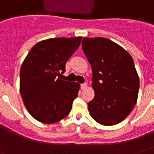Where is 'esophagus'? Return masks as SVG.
Listing matches in <instances>:
<instances>
[{"mask_svg":"<svg viewBox=\"0 0 154 154\" xmlns=\"http://www.w3.org/2000/svg\"><path fill=\"white\" fill-rule=\"evenodd\" d=\"M87 87V85L86 83L81 84V89H82V90H85Z\"/></svg>","mask_w":154,"mask_h":154,"instance_id":"esophagus-1","label":"esophagus"}]
</instances>
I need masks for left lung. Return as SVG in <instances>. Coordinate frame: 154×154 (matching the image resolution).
<instances>
[{"label": "left lung", "mask_w": 154, "mask_h": 154, "mask_svg": "<svg viewBox=\"0 0 154 154\" xmlns=\"http://www.w3.org/2000/svg\"><path fill=\"white\" fill-rule=\"evenodd\" d=\"M82 50L92 69L95 97L88 103L91 116L103 125L125 119L138 99L139 78L132 57L108 38H83Z\"/></svg>", "instance_id": "1"}]
</instances>
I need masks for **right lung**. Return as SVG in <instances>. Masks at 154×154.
<instances>
[{"instance_id": "right-lung-1", "label": "right lung", "mask_w": 154, "mask_h": 154, "mask_svg": "<svg viewBox=\"0 0 154 154\" xmlns=\"http://www.w3.org/2000/svg\"><path fill=\"white\" fill-rule=\"evenodd\" d=\"M82 37L39 41L32 48L20 71V91L28 112L39 122L54 124L70 113L80 84L57 78L80 46Z\"/></svg>"}]
</instances>
